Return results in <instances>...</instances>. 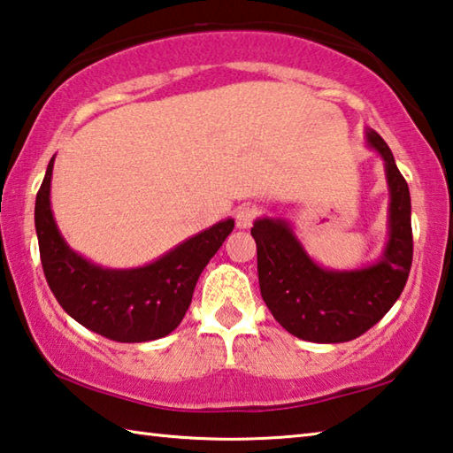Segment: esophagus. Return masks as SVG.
<instances>
[{
  "instance_id": "obj_1",
  "label": "esophagus",
  "mask_w": 453,
  "mask_h": 453,
  "mask_svg": "<svg viewBox=\"0 0 453 453\" xmlns=\"http://www.w3.org/2000/svg\"><path fill=\"white\" fill-rule=\"evenodd\" d=\"M258 211L255 209V206H241L239 211H236L234 219H236V226L239 228H250L252 222H255Z\"/></svg>"
}]
</instances>
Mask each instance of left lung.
I'll return each mask as SVG.
<instances>
[{
    "mask_svg": "<svg viewBox=\"0 0 453 453\" xmlns=\"http://www.w3.org/2000/svg\"><path fill=\"white\" fill-rule=\"evenodd\" d=\"M366 145L384 161L388 241L374 263L326 268L308 255L287 219L260 217L250 228L257 241L260 295L276 322L308 342L336 344L358 338L384 319L406 287L414 241L406 179L390 147L366 127Z\"/></svg>",
    "mask_w": 453,
    "mask_h": 453,
    "instance_id": "8db88e82",
    "label": "left lung"
}]
</instances>
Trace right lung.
Wrapping results in <instances>:
<instances>
[{
    "label": "right lung",
    "mask_w": 453,
    "mask_h": 453,
    "mask_svg": "<svg viewBox=\"0 0 453 453\" xmlns=\"http://www.w3.org/2000/svg\"><path fill=\"white\" fill-rule=\"evenodd\" d=\"M55 157L35 198V231L47 284L63 311L87 330L115 342H149L179 326L193 300L196 280L234 220H219L153 263L107 268L79 255L63 239L51 211Z\"/></svg>",
    "instance_id": "add662e5"
}]
</instances>
